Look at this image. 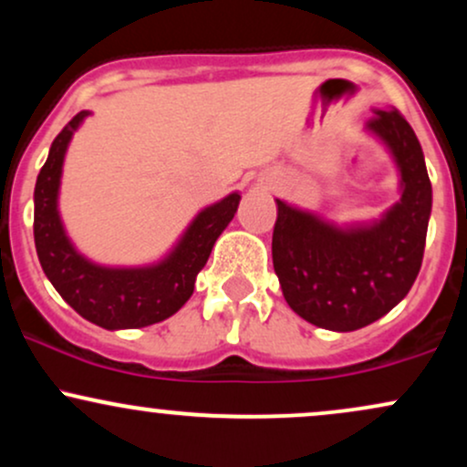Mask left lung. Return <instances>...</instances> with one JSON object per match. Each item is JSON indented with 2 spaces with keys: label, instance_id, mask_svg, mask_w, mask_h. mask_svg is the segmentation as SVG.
<instances>
[{
  "label": "left lung",
  "instance_id": "8db88e82",
  "mask_svg": "<svg viewBox=\"0 0 467 467\" xmlns=\"http://www.w3.org/2000/svg\"><path fill=\"white\" fill-rule=\"evenodd\" d=\"M364 131L400 171V202L379 219L337 223L276 200L272 261L283 296L301 318L356 331L389 314L420 275L432 186L421 144L398 109H373Z\"/></svg>",
  "mask_w": 467,
  "mask_h": 467
}]
</instances>
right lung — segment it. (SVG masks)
<instances>
[{
  "label": "right lung",
  "instance_id": "add662e5",
  "mask_svg": "<svg viewBox=\"0 0 467 467\" xmlns=\"http://www.w3.org/2000/svg\"><path fill=\"white\" fill-rule=\"evenodd\" d=\"M92 111H78L52 142L35 184V245L46 276L74 312L103 329H140L166 320L191 298L219 234L233 222L237 191L202 208L178 244L149 265H100L74 248L58 213L63 162L74 131Z\"/></svg>",
  "mask_w": 467,
  "mask_h": 467
}]
</instances>
